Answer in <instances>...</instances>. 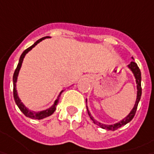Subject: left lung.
Returning <instances> with one entry per match:
<instances>
[{
    "label": "left lung",
    "mask_w": 154,
    "mask_h": 154,
    "mask_svg": "<svg viewBox=\"0 0 154 154\" xmlns=\"http://www.w3.org/2000/svg\"><path fill=\"white\" fill-rule=\"evenodd\" d=\"M129 68L132 71V72L134 73L135 77V80H136V84H137V98H136V101H135V106L134 108L132 109V111L130 112V114L125 118V119H123L122 121H120L119 123H117L113 125H101L100 123H98L96 122L95 120L93 118L91 117V115L89 113L88 110V113L89 115V117L91 118V119L93 120L94 123L96 124L97 125H99L100 127H101L102 129H106V130H118L119 128L124 126L126 124H128L129 122H130L131 120L133 119V118L135 117V112H136V109H137V106H138V103L140 101V96H141V84H140V82H141V75H140V71L139 69V67L137 66V64L135 63V61H131L130 64L129 65Z\"/></svg>",
    "instance_id": "left-lung-1"
}]
</instances>
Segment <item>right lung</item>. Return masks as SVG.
Listing matches in <instances>:
<instances>
[{
  "label": "right lung",
  "instance_id": "add662e5",
  "mask_svg": "<svg viewBox=\"0 0 154 154\" xmlns=\"http://www.w3.org/2000/svg\"><path fill=\"white\" fill-rule=\"evenodd\" d=\"M47 37H48V36H45V37H42V38H41L39 40H37L35 42L34 44L32 46H30L29 48H28L27 49H25V50L23 52V54H21L20 56V58H19V64H18V66H17V68L15 69V72L14 73V100H15V102L17 104V106H19V108L20 109V111L23 112V113L26 116V117H28L29 119H44V118H47V117H48V116H50L52 114L54 113V112L55 111L56 106H57V105H58V100H59V99H60V94L62 93V91L60 92V94H59V96H58V98L55 101H54V104L51 106L50 108L47 109L45 111H42V112H31V111H29L28 109L26 108L25 106H24L23 103L20 101V100H19V96H18V94H17V90H16V82H17V77H18V75H19V70H20V67H21V65H22V62H23V60H24V56L25 54L29 52V50H31L33 48H34L35 46L36 45L37 43H39L40 42H42V40H44L45 38Z\"/></svg>",
  "mask_w": 154,
  "mask_h": 154
}]
</instances>
